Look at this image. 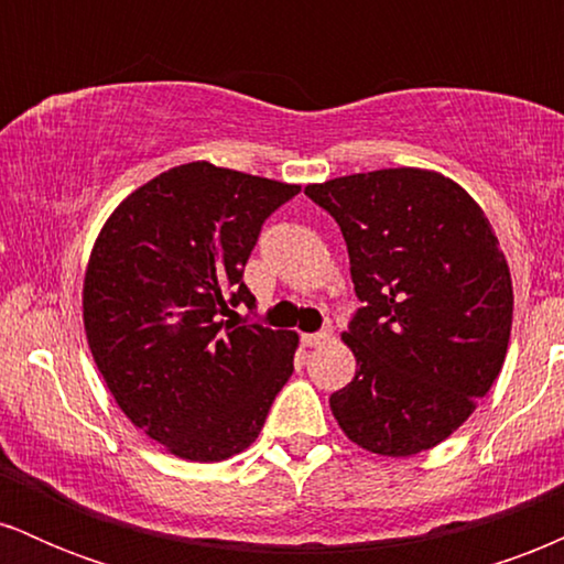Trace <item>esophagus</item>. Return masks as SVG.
I'll list each match as a JSON object with an SVG mask.
<instances>
[{
    "instance_id": "esophagus-1",
    "label": "esophagus",
    "mask_w": 564,
    "mask_h": 564,
    "mask_svg": "<svg viewBox=\"0 0 564 564\" xmlns=\"http://www.w3.org/2000/svg\"><path fill=\"white\" fill-rule=\"evenodd\" d=\"M328 339H332V328H321V332L302 336L304 347H321V345H326Z\"/></svg>"
}]
</instances>
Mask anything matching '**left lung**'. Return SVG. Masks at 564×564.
Returning <instances> with one entry per match:
<instances>
[{
  "label": "left lung",
  "instance_id": "obj_1",
  "mask_svg": "<svg viewBox=\"0 0 564 564\" xmlns=\"http://www.w3.org/2000/svg\"><path fill=\"white\" fill-rule=\"evenodd\" d=\"M336 219L364 302L341 339L355 379L332 394L345 435L413 456L456 432L507 358L511 278L488 217L437 172L379 170L307 185Z\"/></svg>",
  "mask_w": 564,
  "mask_h": 564
}]
</instances>
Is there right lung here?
Segmentation results:
<instances>
[{"instance_id": "1", "label": "right lung", "mask_w": 564, "mask_h": 564, "mask_svg": "<svg viewBox=\"0 0 564 564\" xmlns=\"http://www.w3.org/2000/svg\"><path fill=\"white\" fill-rule=\"evenodd\" d=\"M300 185L174 166L121 200L84 278L89 349L121 411L187 462L254 443L294 371V332L236 323L264 219Z\"/></svg>"}]
</instances>
